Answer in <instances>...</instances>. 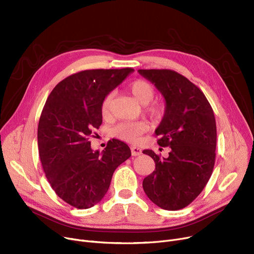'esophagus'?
Segmentation results:
<instances>
[{
	"label": "esophagus",
	"instance_id": "34e87169",
	"mask_svg": "<svg viewBox=\"0 0 254 254\" xmlns=\"http://www.w3.org/2000/svg\"><path fill=\"white\" fill-rule=\"evenodd\" d=\"M130 151H131V154L134 155V156L140 155V154L142 153V150H141V148H139V147H136V146H131Z\"/></svg>",
	"mask_w": 254,
	"mask_h": 254
}]
</instances>
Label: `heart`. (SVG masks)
<instances>
[{
    "label": "heart",
    "instance_id": "heart-1",
    "mask_svg": "<svg viewBox=\"0 0 254 254\" xmlns=\"http://www.w3.org/2000/svg\"><path fill=\"white\" fill-rule=\"evenodd\" d=\"M128 89L137 101H139L142 105H145V110L150 116L154 118H161L163 116L165 111L164 105L157 102L150 103L154 98L155 90L154 87L149 82L139 79L134 82H131L128 85ZM113 91L109 92L108 95H106V97L104 98L101 106V111L103 116L106 117L110 115L113 104ZM148 124L146 123L145 120H138V122H123L114 127L113 132L117 138L124 141H127L128 143H137L140 141L141 136L148 130Z\"/></svg>",
    "mask_w": 254,
    "mask_h": 254
}]
</instances>
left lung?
<instances>
[{"mask_svg": "<svg viewBox=\"0 0 254 254\" xmlns=\"http://www.w3.org/2000/svg\"><path fill=\"white\" fill-rule=\"evenodd\" d=\"M138 72L165 98V114L155 135L159 146L170 147L168 157L143 150L155 163V170L143 180V190L158 207L179 210L202 192L212 175L217 136L214 112L203 91L181 74L167 69Z\"/></svg>", "mask_w": 254, "mask_h": 254, "instance_id": "1", "label": "left lung"}]
</instances>
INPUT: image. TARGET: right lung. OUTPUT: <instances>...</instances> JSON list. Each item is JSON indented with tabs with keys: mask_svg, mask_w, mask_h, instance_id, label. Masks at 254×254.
I'll list each match as a JSON object with an SVG mask.
<instances>
[{
	"mask_svg": "<svg viewBox=\"0 0 254 254\" xmlns=\"http://www.w3.org/2000/svg\"><path fill=\"white\" fill-rule=\"evenodd\" d=\"M131 68L85 70L52 89L38 125V149L52 190L69 205L88 209L108 191L116 168L131 155L128 146L112 139L93 151L88 137L102 125L106 95L122 83Z\"/></svg>",
	"mask_w": 254,
	"mask_h": 254,
	"instance_id": "add662e5",
	"label": "right lung"
}]
</instances>
